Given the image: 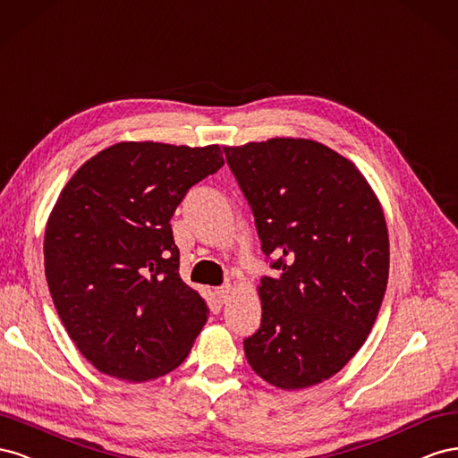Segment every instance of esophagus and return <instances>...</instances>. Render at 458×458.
Listing matches in <instances>:
<instances>
[{
	"mask_svg": "<svg viewBox=\"0 0 458 458\" xmlns=\"http://www.w3.org/2000/svg\"><path fill=\"white\" fill-rule=\"evenodd\" d=\"M215 293H216V297H218V301H220V303H226L228 299H230V295H232V285H230V284L222 285V287H218V290H216Z\"/></svg>",
	"mask_w": 458,
	"mask_h": 458,
	"instance_id": "obj_1",
	"label": "esophagus"
}]
</instances>
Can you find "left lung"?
Here are the masks:
<instances>
[{
	"instance_id": "obj_1",
	"label": "left lung",
	"mask_w": 458,
	"mask_h": 458,
	"mask_svg": "<svg viewBox=\"0 0 458 458\" xmlns=\"http://www.w3.org/2000/svg\"><path fill=\"white\" fill-rule=\"evenodd\" d=\"M276 278L259 285L263 320L245 337L265 382L303 389L342 370L367 342L389 274L382 205L359 168L303 138L225 148Z\"/></svg>"
}]
</instances>
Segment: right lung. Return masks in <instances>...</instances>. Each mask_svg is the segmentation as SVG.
Wrapping results in <instances>:
<instances>
[{
	"instance_id": "add662e5",
	"label": "right lung",
	"mask_w": 458,
	"mask_h": 458,
	"mask_svg": "<svg viewBox=\"0 0 458 458\" xmlns=\"http://www.w3.org/2000/svg\"><path fill=\"white\" fill-rule=\"evenodd\" d=\"M222 165L218 146L121 141L63 188L46 226V278L64 330L99 372L138 384L188 357L208 307L180 278L171 218Z\"/></svg>"
}]
</instances>
